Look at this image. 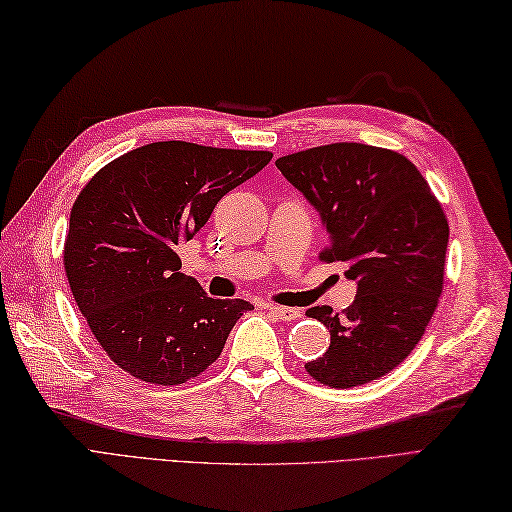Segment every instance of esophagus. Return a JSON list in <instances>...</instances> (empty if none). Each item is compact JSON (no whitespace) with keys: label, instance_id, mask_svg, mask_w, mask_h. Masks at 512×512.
Listing matches in <instances>:
<instances>
[{"label":"esophagus","instance_id":"1","mask_svg":"<svg viewBox=\"0 0 512 512\" xmlns=\"http://www.w3.org/2000/svg\"><path fill=\"white\" fill-rule=\"evenodd\" d=\"M268 312L275 314L281 321H295L301 317V310L297 308H284V306H268Z\"/></svg>","mask_w":512,"mask_h":512}]
</instances>
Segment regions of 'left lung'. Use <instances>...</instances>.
<instances>
[{
    "instance_id": "8db88e82",
    "label": "left lung",
    "mask_w": 512,
    "mask_h": 512,
    "mask_svg": "<svg viewBox=\"0 0 512 512\" xmlns=\"http://www.w3.org/2000/svg\"><path fill=\"white\" fill-rule=\"evenodd\" d=\"M328 233L323 262H343L356 299L343 317L306 314L330 330L328 352L306 363L323 385L347 389L389 374L422 339L444 284L449 222L427 180L398 151L334 143L279 158Z\"/></svg>"
}]
</instances>
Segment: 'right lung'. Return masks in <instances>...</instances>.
I'll return each instance as SVG.
<instances>
[{
    "mask_svg": "<svg viewBox=\"0 0 512 512\" xmlns=\"http://www.w3.org/2000/svg\"><path fill=\"white\" fill-rule=\"evenodd\" d=\"M270 158V151L167 140L112 160L79 193L65 237V275L96 341L127 374L154 385L202 374L253 308L206 295L180 273L178 246Z\"/></svg>",
    "mask_w": 512,
    "mask_h": 512,
    "instance_id": "add662e5",
    "label": "right lung"
}]
</instances>
